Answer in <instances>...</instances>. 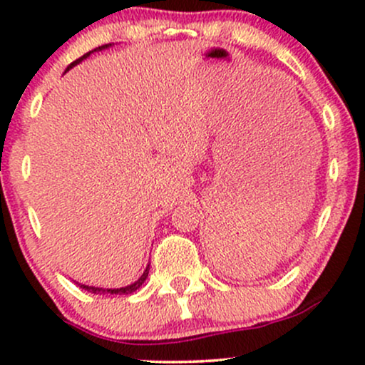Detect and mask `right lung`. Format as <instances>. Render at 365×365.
Segmentation results:
<instances>
[{"label": "right lung", "instance_id": "obj_1", "mask_svg": "<svg viewBox=\"0 0 365 365\" xmlns=\"http://www.w3.org/2000/svg\"><path fill=\"white\" fill-rule=\"evenodd\" d=\"M111 44H104V46H99V48H96L94 51H103V49H108L110 48ZM94 51H89V53H86L83 54L82 58H78V60H75L73 63H70L68 65V68L65 70V72H68L70 68H72V66H75V65H78V63H81L82 60H86L87 56H89L91 53H94ZM148 274H149V264H148V267H145V271H144V274L140 276L139 279H137L135 283H132V284H128V287H121V288H99V287H89V284H81V288H83V290H87V292H91V293H98V295H104V293H115V295H128V293H133L137 290V288H140L142 287V283L145 282V278H148Z\"/></svg>", "mask_w": 365, "mask_h": 365}]
</instances>
